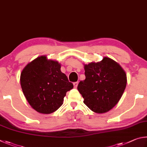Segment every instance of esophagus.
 <instances>
[{
    "mask_svg": "<svg viewBox=\"0 0 147 147\" xmlns=\"http://www.w3.org/2000/svg\"><path fill=\"white\" fill-rule=\"evenodd\" d=\"M78 82H75V83H74V88H77V87H78Z\"/></svg>",
    "mask_w": 147,
    "mask_h": 147,
    "instance_id": "esophagus-1",
    "label": "esophagus"
}]
</instances>
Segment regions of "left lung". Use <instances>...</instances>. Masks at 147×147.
I'll use <instances>...</instances> for the list:
<instances>
[{
  "instance_id": "left-lung-1",
  "label": "left lung",
  "mask_w": 147,
  "mask_h": 147,
  "mask_svg": "<svg viewBox=\"0 0 147 147\" xmlns=\"http://www.w3.org/2000/svg\"><path fill=\"white\" fill-rule=\"evenodd\" d=\"M86 79L80 81L78 90L84 103L97 114L109 112L122 97L127 79L119 63L107 57L97 63L84 64Z\"/></svg>"
}]
</instances>
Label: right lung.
Listing matches in <instances>:
<instances>
[{
    "instance_id": "obj_1",
    "label": "right lung",
    "mask_w": 147,
    "mask_h": 147,
    "mask_svg": "<svg viewBox=\"0 0 147 147\" xmlns=\"http://www.w3.org/2000/svg\"><path fill=\"white\" fill-rule=\"evenodd\" d=\"M20 85L26 99L33 109L44 114L55 112L63 104L66 92L74 88L61 64L38 57L28 63L20 74Z\"/></svg>"
}]
</instances>
